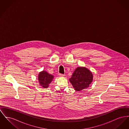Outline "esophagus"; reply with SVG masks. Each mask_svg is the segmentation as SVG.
<instances>
[{"label":"esophagus","instance_id":"esophagus-1","mask_svg":"<svg viewBox=\"0 0 129 129\" xmlns=\"http://www.w3.org/2000/svg\"><path fill=\"white\" fill-rule=\"evenodd\" d=\"M58 75L60 76H61V77H63V76H64V75L63 74H58Z\"/></svg>","mask_w":129,"mask_h":129}]
</instances>
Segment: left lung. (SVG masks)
I'll return each mask as SVG.
<instances>
[{
    "instance_id": "1",
    "label": "left lung",
    "mask_w": 129,
    "mask_h": 129,
    "mask_svg": "<svg viewBox=\"0 0 129 129\" xmlns=\"http://www.w3.org/2000/svg\"><path fill=\"white\" fill-rule=\"evenodd\" d=\"M92 74L85 67H77L69 80L75 90L80 91L88 88L92 81Z\"/></svg>"
}]
</instances>
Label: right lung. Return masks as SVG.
<instances>
[{
    "mask_svg": "<svg viewBox=\"0 0 129 129\" xmlns=\"http://www.w3.org/2000/svg\"><path fill=\"white\" fill-rule=\"evenodd\" d=\"M53 76L49 74L45 71L40 72L38 75V80L43 88H47L53 79Z\"/></svg>",
    "mask_w": 129,
    "mask_h": 129,
    "instance_id": "obj_1",
    "label": "right lung"
}]
</instances>
